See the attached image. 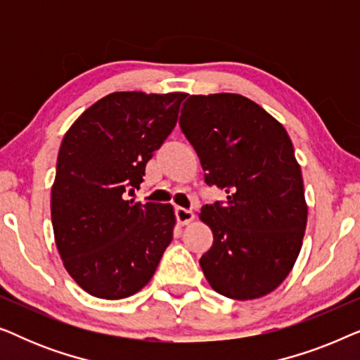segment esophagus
I'll return each instance as SVG.
<instances>
[{"label":"esophagus","mask_w":360,"mask_h":360,"mask_svg":"<svg viewBox=\"0 0 360 360\" xmlns=\"http://www.w3.org/2000/svg\"><path fill=\"white\" fill-rule=\"evenodd\" d=\"M175 216H176V221H179V224L185 226L191 223V221L195 219V213L191 210H186V208H176L175 210Z\"/></svg>","instance_id":"1"}]
</instances>
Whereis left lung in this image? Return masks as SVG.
<instances>
[{"label": "left lung", "mask_w": 360, "mask_h": 360, "mask_svg": "<svg viewBox=\"0 0 360 360\" xmlns=\"http://www.w3.org/2000/svg\"><path fill=\"white\" fill-rule=\"evenodd\" d=\"M180 127L228 201L205 205L200 219L213 245L200 265L211 288L233 300L274 292L293 269L307 229L302 170L280 122L234 93L191 95Z\"/></svg>", "instance_id": "left-lung-1"}]
</instances>
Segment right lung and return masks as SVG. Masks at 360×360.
<instances>
[{"instance_id": "right-lung-1", "label": "right lung", "mask_w": 360, "mask_h": 360, "mask_svg": "<svg viewBox=\"0 0 360 360\" xmlns=\"http://www.w3.org/2000/svg\"><path fill=\"white\" fill-rule=\"evenodd\" d=\"M185 96L111 93L63 136L51 198L53 236L67 272L93 297L139 292L172 243V205L126 198L174 131Z\"/></svg>"}]
</instances>
